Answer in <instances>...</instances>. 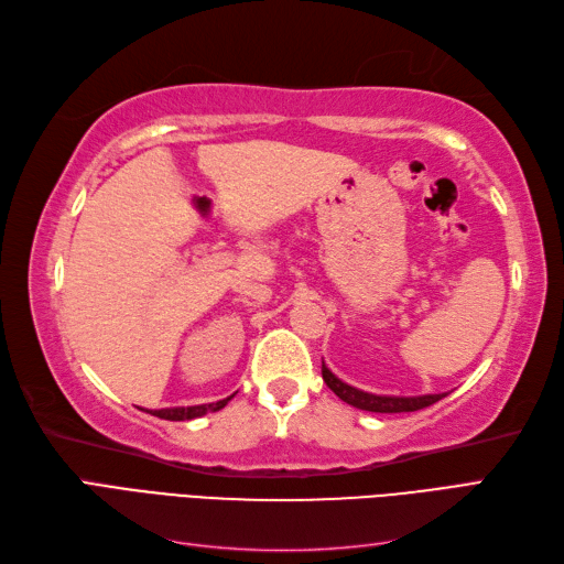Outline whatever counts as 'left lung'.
Segmentation results:
<instances>
[{"mask_svg":"<svg viewBox=\"0 0 564 564\" xmlns=\"http://www.w3.org/2000/svg\"><path fill=\"white\" fill-rule=\"evenodd\" d=\"M322 379L327 383L336 395L348 402L350 406L357 409H365V412H377V414H402V412H419L423 406H431L437 400L445 398V392L442 395H416V398H400V395H373V392H365V390H357L348 383L340 381L338 377L329 371V367L322 362Z\"/></svg>","mask_w":564,"mask_h":564,"instance_id":"1","label":"left lung"}]
</instances>
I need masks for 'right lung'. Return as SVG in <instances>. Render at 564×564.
I'll use <instances>...</instances> for the list:
<instances>
[{
	"instance_id": "right-lung-1",
	"label": "right lung",
	"mask_w": 564,
	"mask_h": 564,
	"mask_svg": "<svg viewBox=\"0 0 564 564\" xmlns=\"http://www.w3.org/2000/svg\"><path fill=\"white\" fill-rule=\"evenodd\" d=\"M232 398V395H230ZM230 398L226 400H218L212 404H195V406H169V409H150L152 416H160L166 421H191V419H199L209 412H218V409H224Z\"/></svg>"
}]
</instances>
